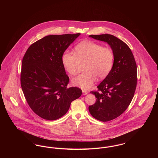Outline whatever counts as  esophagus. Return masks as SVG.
<instances>
[{"label": "esophagus", "mask_w": 158, "mask_h": 158, "mask_svg": "<svg viewBox=\"0 0 158 158\" xmlns=\"http://www.w3.org/2000/svg\"><path fill=\"white\" fill-rule=\"evenodd\" d=\"M82 94L83 95H87L88 94V92L85 90H82Z\"/></svg>", "instance_id": "34e87169"}]
</instances>
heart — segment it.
<instances>
[{"mask_svg":"<svg viewBox=\"0 0 158 158\" xmlns=\"http://www.w3.org/2000/svg\"><path fill=\"white\" fill-rule=\"evenodd\" d=\"M114 60L113 50L104 47L99 43L86 41L76 45L74 54L65 52L61 57V62L66 70L71 75L77 72L80 63L86 61L85 72L72 79V85L83 90L88 89L97 77L103 79L110 73Z\"/></svg>","mask_w":158,"mask_h":158,"instance_id":"obj_1","label":"heart"}]
</instances>
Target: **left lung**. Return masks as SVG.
Here are the masks:
<instances>
[{
	"label": "left lung",
	"instance_id": "left-lung-1",
	"mask_svg": "<svg viewBox=\"0 0 158 158\" xmlns=\"http://www.w3.org/2000/svg\"><path fill=\"white\" fill-rule=\"evenodd\" d=\"M89 37L107 43L114 55L110 73L92 91L96 102L89 106L95 119L108 121L124 113L134 97L137 85V66L133 54L125 43L113 35H90Z\"/></svg>",
	"mask_w": 158,
	"mask_h": 158
}]
</instances>
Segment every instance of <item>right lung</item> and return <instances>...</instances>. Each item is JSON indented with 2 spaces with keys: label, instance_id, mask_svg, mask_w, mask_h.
Here are the masks:
<instances>
[{
  "label": "right lung",
  "instance_id": "obj_1",
  "mask_svg": "<svg viewBox=\"0 0 158 158\" xmlns=\"http://www.w3.org/2000/svg\"><path fill=\"white\" fill-rule=\"evenodd\" d=\"M80 35H48L31 45L23 56V93L32 110L45 120L60 118L82 95L77 87L67 88L69 78L61 62L63 54Z\"/></svg>",
  "mask_w": 158,
  "mask_h": 158
}]
</instances>
